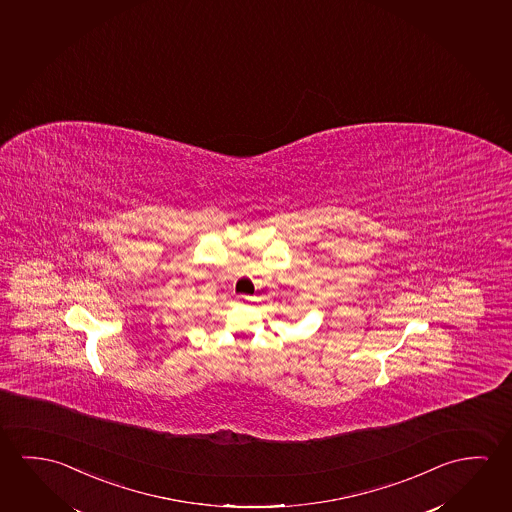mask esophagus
Listing matches in <instances>:
<instances>
[{
  "instance_id": "esophagus-1",
  "label": "esophagus",
  "mask_w": 512,
  "mask_h": 512,
  "mask_svg": "<svg viewBox=\"0 0 512 512\" xmlns=\"http://www.w3.org/2000/svg\"><path fill=\"white\" fill-rule=\"evenodd\" d=\"M238 301L252 302V301H254V297H251V295H238Z\"/></svg>"
}]
</instances>
